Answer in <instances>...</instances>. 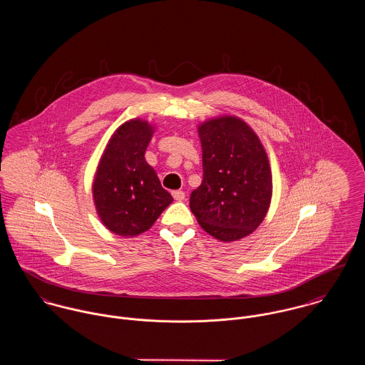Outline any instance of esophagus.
Listing matches in <instances>:
<instances>
[{
	"instance_id": "34e87169",
	"label": "esophagus",
	"mask_w": 365,
	"mask_h": 365,
	"mask_svg": "<svg viewBox=\"0 0 365 365\" xmlns=\"http://www.w3.org/2000/svg\"><path fill=\"white\" fill-rule=\"evenodd\" d=\"M173 198H174L175 201H184V198H185V192H184V191H181V190L173 191Z\"/></svg>"
}]
</instances>
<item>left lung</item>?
<instances>
[{"mask_svg":"<svg viewBox=\"0 0 365 365\" xmlns=\"http://www.w3.org/2000/svg\"><path fill=\"white\" fill-rule=\"evenodd\" d=\"M204 178L191 192L190 208L201 227L220 242L253 233L272 195L268 157L256 132L240 118L225 115L198 126Z\"/></svg>","mask_w":365,"mask_h":365,"instance_id":"1","label":"left lung"}]
</instances>
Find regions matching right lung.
<instances>
[{"label": "right lung", "mask_w": 365, "mask_h": 365, "mask_svg": "<svg viewBox=\"0 0 365 365\" xmlns=\"http://www.w3.org/2000/svg\"><path fill=\"white\" fill-rule=\"evenodd\" d=\"M155 126L143 119L122 123L110 136L97 167L93 198L105 227L133 237L149 230L173 202L145 153Z\"/></svg>", "instance_id": "1"}]
</instances>
